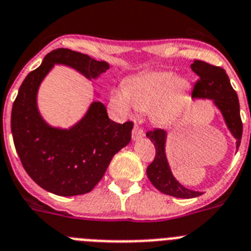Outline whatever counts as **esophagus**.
<instances>
[{
    "label": "esophagus",
    "mask_w": 251,
    "mask_h": 251,
    "mask_svg": "<svg viewBox=\"0 0 251 251\" xmlns=\"http://www.w3.org/2000/svg\"><path fill=\"white\" fill-rule=\"evenodd\" d=\"M131 136H132V140H139L142 139L144 136V130L139 126H134V129H132L131 132Z\"/></svg>",
    "instance_id": "1"
}]
</instances>
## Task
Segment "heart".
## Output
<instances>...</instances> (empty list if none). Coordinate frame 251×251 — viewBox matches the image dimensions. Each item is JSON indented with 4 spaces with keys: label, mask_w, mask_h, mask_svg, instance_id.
<instances>
[{
    "label": "heart",
    "mask_w": 251,
    "mask_h": 251,
    "mask_svg": "<svg viewBox=\"0 0 251 251\" xmlns=\"http://www.w3.org/2000/svg\"><path fill=\"white\" fill-rule=\"evenodd\" d=\"M188 90V81L173 72H151L132 78L126 89H116L112 101L124 113H130L134 105L142 112H152L156 124H166Z\"/></svg>",
    "instance_id": "b5f03b06"
}]
</instances>
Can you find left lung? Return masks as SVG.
Wrapping results in <instances>:
<instances>
[{"label":"left lung","mask_w":251,"mask_h":251,"mask_svg":"<svg viewBox=\"0 0 251 251\" xmlns=\"http://www.w3.org/2000/svg\"><path fill=\"white\" fill-rule=\"evenodd\" d=\"M191 68L199 76L193 87L192 98L211 99L214 101V104L221 111L228 130L236 138V150H238L242 136L240 103L237 94L231 86L227 73L221 67L211 66L202 60H193ZM147 136L156 148L154 160L147 168V175L151 183L160 192L179 199H193L202 195L197 191L185 188L174 178L165 154V143L168 136L166 131L162 129H154L147 132Z\"/></svg>","instance_id":"left-lung-1"}]
</instances>
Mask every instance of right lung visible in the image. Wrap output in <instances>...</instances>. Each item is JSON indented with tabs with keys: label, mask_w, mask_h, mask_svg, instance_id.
I'll return each instance as SVG.
<instances>
[{
	"label": "right lung",
	"mask_w": 251,
	"mask_h": 251,
	"mask_svg": "<svg viewBox=\"0 0 251 251\" xmlns=\"http://www.w3.org/2000/svg\"><path fill=\"white\" fill-rule=\"evenodd\" d=\"M54 64H64L86 78H97L109 66L89 55L56 49L25 77L11 111V132L24 170L41 188L58 196L90 192L99 183L112 157L131 140V121L109 120L107 108L93 101L86 115L71 129L52 127L41 117L37 93Z\"/></svg>",
	"instance_id": "right-lung-1"
}]
</instances>
